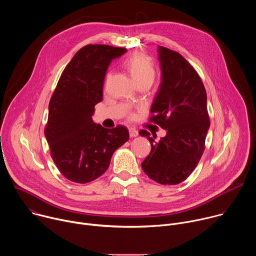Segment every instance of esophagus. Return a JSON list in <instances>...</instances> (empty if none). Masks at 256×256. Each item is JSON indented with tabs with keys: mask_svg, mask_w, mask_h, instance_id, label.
<instances>
[{
	"mask_svg": "<svg viewBox=\"0 0 256 256\" xmlns=\"http://www.w3.org/2000/svg\"><path fill=\"white\" fill-rule=\"evenodd\" d=\"M128 132H130V136L132 138H134V136H136L138 134V130H136V128H130Z\"/></svg>",
	"mask_w": 256,
	"mask_h": 256,
	"instance_id": "esophagus-1",
	"label": "esophagus"
}]
</instances>
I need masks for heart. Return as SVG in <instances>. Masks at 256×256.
<instances>
[{"instance_id": "heart-1", "label": "heart", "mask_w": 256, "mask_h": 256, "mask_svg": "<svg viewBox=\"0 0 256 256\" xmlns=\"http://www.w3.org/2000/svg\"><path fill=\"white\" fill-rule=\"evenodd\" d=\"M124 66L132 80L138 83L140 81H152L155 78L156 70L152 60L142 54L136 52L128 58Z\"/></svg>"}]
</instances>
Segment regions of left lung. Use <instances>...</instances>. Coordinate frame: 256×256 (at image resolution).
I'll return each mask as SVG.
<instances>
[{
    "label": "left lung",
    "mask_w": 256,
    "mask_h": 256,
    "mask_svg": "<svg viewBox=\"0 0 256 256\" xmlns=\"http://www.w3.org/2000/svg\"><path fill=\"white\" fill-rule=\"evenodd\" d=\"M158 52L162 82L150 122L166 130V136L155 142L149 132H138L151 142L142 168L158 184L175 186L190 175L204 151L210 128L206 92L196 70L180 54L164 46Z\"/></svg>",
    "instance_id": "obj_1"
}]
</instances>
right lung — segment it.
Wrapping results in <instances>:
<instances>
[{
	"mask_svg": "<svg viewBox=\"0 0 256 256\" xmlns=\"http://www.w3.org/2000/svg\"><path fill=\"white\" fill-rule=\"evenodd\" d=\"M126 52L105 44L82 48L62 72L50 98L44 136L58 169L76 184L101 176L114 151L128 140L126 126L104 128L92 120L108 66Z\"/></svg>",
	"mask_w": 256,
	"mask_h": 256,
	"instance_id": "right-lung-1",
	"label": "right lung"
}]
</instances>
